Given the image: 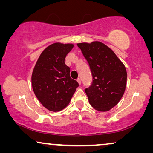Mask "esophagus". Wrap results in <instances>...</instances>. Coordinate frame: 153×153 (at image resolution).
<instances>
[{"instance_id": "obj_1", "label": "esophagus", "mask_w": 153, "mask_h": 153, "mask_svg": "<svg viewBox=\"0 0 153 153\" xmlns=\"http://www.w3.org/2000/svg\"><path fill=\"white\" fill-rule=\"evenodd\" d=\"M77 82H78V83H79V85H80L81 84V79H77Z\"/></svg>"}]
</instances>
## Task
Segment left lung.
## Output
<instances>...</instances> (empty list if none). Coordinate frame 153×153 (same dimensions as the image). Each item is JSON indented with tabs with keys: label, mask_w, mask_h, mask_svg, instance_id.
Wrapping results in <instances>:
<instances>
[{
	"label": "left lung",
	"mask_w": 153,
	"mask_h": 153,
	"mask_svg": "<svg viewBox=\"0 0 153 153\" xmlns=\"http://www.w3.org/2000/svg\"><path fill=\"white\" fill-rule=\"evenodd\" d=\"M88 62L93 83L85 90L91 105L99 111H108L118 104L127 84L126 68L116 53L104 43L77 44Z\"/></svg>",
	"instance_id": "1"
}]
</instances>
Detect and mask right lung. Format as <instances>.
I'll list each match as a JSON object with an SVG mask.
<instances>
[{
	"mask_svg": "<svg viewBox=\"0 0 153 153\" xmlns=\"http://www.w3.org/2000/svg\"><path fill=\"white\" fill-rule=\"evenodd\" d=\"M73 44L55 42L39 56L33 69L31 82L39 102L50 111L64 109L70 102L79 83L71 79L65 59Z\"/></svg>",
	"mask_w": 153,
	"mask_h": 153,
	"instance_id": "1",
	"label": "right lung"
}]
</instances>
